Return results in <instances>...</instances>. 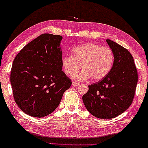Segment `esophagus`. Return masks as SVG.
<instances>
[{"label": "esophagus", "mask_w": 148, "mask_h": 148, "mask_svg": "<svg viewBox=\"0 0 148 148\" xmlns=\"http://www.w3.org/2000/svg\"><path fill=\"white\" fill-rule=\"evenodd\" d=\"M72 84H73V86H79V85H80V84H79V83H75V82H73Z\"/></svg>", "instance_id": "1"}]
</instances>
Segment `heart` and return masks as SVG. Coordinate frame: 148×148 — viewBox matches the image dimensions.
Returning <instances> with one entry per match:
<instances>
[{
    "label": "heart",
    "instance_id": "obj_1",
    "mask_svg": "<svg viewBox=\"0 0 148 148\" xmlns=\"http://www.w3.org/2000/svg\"><path fill=\"white\" fill-rule=\"evenodd\" d=\"M114 62L113 51L108 47H101L94 43H85L74 48L72 56L64 55L62 58L63 69L77 81H86L92 78L100 81L108 75Z\"/></svg>",
    "mask_w": 148,
    "mask_h": 148
}]
</instances>
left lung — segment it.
Returning <instances> with one entry per match:
<instances>
[{
  "instance_id": "obj_1",
  "label": "left lung",
  "mask_w": 148,
  "mask_h": 148,
  "mask_svg": "<svg viewBox=\"0 0 148 148\" xmlns=\"http://www.w3.org/2000/svg\"><path fill=\"white\" fill-rule=\"evenodd\" d=\"M114 55V62L108 75L88 86L83 96L86 110L101 119L117 117L129 108L138 83L134 59L128 50L115 42L106 40Z\"/></svg>"
}]
</instances>
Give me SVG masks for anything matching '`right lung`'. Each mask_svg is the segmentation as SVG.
Returning <instances> with one entry per match:
<instances>
[{"label": "right lung", "mask_w": 148, "mask_h": 148, "mask_svg": "<svg viewBox=\"0 0 148 148\" xmlns=\"http://www.w3.org/2000/svg\"><path fill=\"white\" fill-rule=\"evenodd\" d=\"M63 37L45 33L28 43L14 59L10 83L16 103L28 115L52 113L71 81L62 71Z\"/></svg>", "instance_id": "right-lung-1"}]
</instances>
